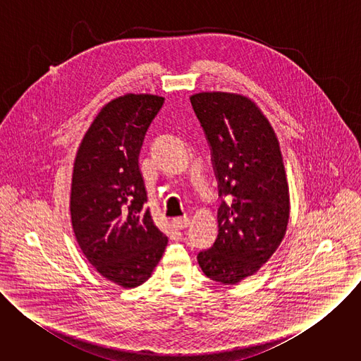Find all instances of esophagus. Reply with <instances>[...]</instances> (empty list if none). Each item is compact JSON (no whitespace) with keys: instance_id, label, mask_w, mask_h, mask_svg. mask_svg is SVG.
I'll return each instance as SVG.
<instances>
[{"instance_id":"1","label":"esophagus","mask_w":361,"mask_h":361,"mask_svg":"<svg viewBox=\"0 0 361 361\" xmlns=\"http://www.w3.org/2000/svg\"><path fill=\"white\" fill-rule=\"evenodd\" d=\"M171 224H173V227L177 228V230H184V228L188 227L190 220H188L187 217H177V219H174V220L171 221Z\"/></svg>"}]
</instances>
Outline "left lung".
I'll list each match as a JSON object with an SVG mask.
<instances>
[{"label": "left lung", "instance_id": "1", "mask_svg": "<svg viewBox=\"0 0 361 361\" xmlns=\"http://www.w3.org/2000/svg\"><path fill=\"white\" fill-rule=\"evenodd\" d=\"M212 148L223 200L219 234L198 252L202 273L237 284L259 271L284 238L290 194L277 135L255 102L235 92L210 91L190 97Z\"/></svg>", "mask_w": 361, "mask_h": 361}]
</instances>
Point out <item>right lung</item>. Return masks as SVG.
<instances>
[{
	"mask_svg": "<svg viewBox=\"0 0 361 361\" xmlns=\"http://www.w3.org/2000/svg\"><path fill=\"white\" fill-rule=\"evenodd\" d=\"M154 94H126L99 110L74 160L70 212L77 243L111 283L134 288L156 269L169 238L145 209L138 167L145 133L163 107Z\"/></svg>",
	"mask_w": 361,
	"mask_h": 361,
	"instance_id": "right-lung-1",
	"label": "right lung"
}]
</instances>
